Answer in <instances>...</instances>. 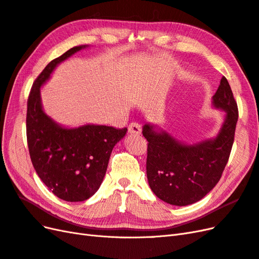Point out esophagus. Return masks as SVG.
Returning <instances> with one entry per match:
<instances>
[{"label": "esophagus", "mask_w": 259, "mask_h": 259, "mask_svg": "<svg viewBox=\"0 0 259 259\" xmlns=\"http://www.w3.org/2000/svg\"><path fill=\"white\" fill-rule=\"evenodd\" d=\"M128 133H130V134L138 135V134H140V133H142V126H140L139 123L132 122L128 125Z\"/></svg>", "instance_id": "esophagus-1"}]
</instances>
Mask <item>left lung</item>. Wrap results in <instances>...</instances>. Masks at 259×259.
<instances>
[{
  "instance_id": "1",
  "label": "left lung",
  "mask_w": 259,
  "mask_h": 259,
  "mask_svg": "<svg viewBox=\"0 0 259 259\" xmlns=\"http://www.w3.org/2000/svg\"><path fill=\"white\" fill-rule=\"evenodd\" d=\"M213 105L226 112V119L215 138L199 144H182L166 132H156L153 125H144L148 183L156 197L168 204L185 206L200 201L223 175L239 116L237 101L225 76L213 96Z\"/></svg>"
}]
</instances>
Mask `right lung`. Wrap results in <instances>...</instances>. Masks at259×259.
Returning a JSON list of instances; mask_svg holds the SVG:
<instances>
[{
  "label": "right lung",
  "mask_w": 259,
  "mask_h": 259,
  "mask_svg": "<svg viewBox=\"0 0 259 259\" xmlns=\"http://www.w3.org/2000/svg\"><path fill=\"white\" fill-rule=\"evenodd\" d=\"M86 45L70 49L52 60L31 88L27 105V142L31 162L44 185L61 200L90 199L103 183L109 159L127 128L88 124L62 127L42 109L40 88L61 61Z\"/></svg>",
  "instance_id": "add662e5"
}]
</instances>
